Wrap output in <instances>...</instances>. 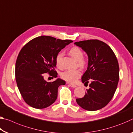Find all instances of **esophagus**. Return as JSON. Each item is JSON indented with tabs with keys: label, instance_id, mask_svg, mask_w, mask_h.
<instances>
[{
	"label": "esophagus",
	"instance_id": "1",
	"mask_svg": "<svg viewBox=\"0 0 133 133\" xmlns=\"http://www.w3.org/2000/svg\"><path fill=\"white\" fill-rule=\"evenodd\" d=\"M69 85H70V87H73V88H75V87H77L76 85H75V84H69Z\"/></svg>",
	"mask_w": 133,
	"mask_h": 133
}]
</instances>
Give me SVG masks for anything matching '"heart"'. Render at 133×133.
<instances>
[{
	"label": "heart",
	"instance_id": "b5f03b06",
	"mask_svg": "<svg viewBox=\"0 0 133 133\" xmlns=\"http://www.w3.org/2000/svg\"><path fill=\"white\" fill-rule=\"evenodd\" d=\"M70 53L77 61V66L81 69H84L87 66V60L83 57V52L78 47H73L70 50ZM64 52H60L56 56V63L58 67H62V60L64 56ZM81 76L79 70H66L60 74V77L66 82L70 83H75Z\"/></svg>",
	"mask_w": 133,
	"mask_h": 133
}]
</instances>
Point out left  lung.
I'll use <instances>...</instances> for the list:
<instances>
[{"mask_svg": "<svg viewBox=\"0 0 133 133\" xmlns=\"http://www.w3.org/2000/svg\"><path fill=\"white\" fill-rule=\"evenodd\" d=\"M75 44L88 55L87 70L82 77L83 83H91L83 98H77L80 106L88 111L105 107L113 97L119 80L117 58L110 47L98 40H87Z\"/></svg>", "mask_w": 133, "mask_h": 133, "instance_id": "8db88e82", "label": "left lung"}]
</instances>
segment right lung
Instances as JSON below:
<instances>
[{
	"label": "right lung",
	"mask_w": 133,
	"mask_h": 133,
	"mask_svg": "<svg viewBox=\"0 0 133 133\" xmlns=\"http://www.w3.org/2000/svg\"><path fill=\"white\" fill-rule=\"evenodd\" d=\"M71 42L42 36L31 40L20 51L16 62V81L23 100L30 106L44 109L57 99L58 87L66 82L60 78L48 82L43 75L48 73L53 77H57L56 56Z\"/></svg>",
	"instance_id": "add662e5"
}]
</instances>
